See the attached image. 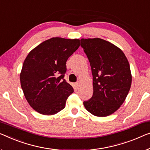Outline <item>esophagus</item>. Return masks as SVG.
I'll use <instances>...</instances> for the list:
<instances>
[{"label":"esophagus","mask_w":150,"mask_h":150,"mask_svg":"<svg viewBox=\"0 0 150 150\" xmlns=\"http://www.w3.org/2000/svg\"><path fill=\"white\" fill-rule=\"evenodd\" d=\"M75 88H77V89H78V88H79V83L78 82L76 83H75Z\"/></svg>","instance_id":"1"}]
</instances>
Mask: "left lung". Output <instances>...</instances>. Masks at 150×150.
<instances>
[{
	"label": "left lung",
	"instance_id": "obj_1",
	"mask_svg": "<svg viewBox=\"0 0 150 150\" xmlns=\"http://www.w3.org/2000/svg\"><path fill=\"white\" fill-rule=\"evenodd\" d=\"M93 75V96L83 105L96 117H104L117 111L131 88L132 76L129 63L117 46L100 38L81 40Z\"/></svg>",
	"mask_w": 150,
	"mask_h": 150
}]
</instances>
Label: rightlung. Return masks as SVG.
I'll return each mask as SVG.
<instances>
[{"label":"right lung","mask_w":150,"mask_h":150,"mask_svg":"<svg viewBox=\"0 0 150 150\" xmlns=\"http://www.w3.org/2000/svg\"><path fill=\"white\" fill-rule=\"evenodd\" d=\"M80 46L79 39L52 38L33 48L24 61L20 81L27 101L44 115L64 108L73 87L64 79L66 62Z\"/></svg>","instance_id":"1"}]
</instances>
